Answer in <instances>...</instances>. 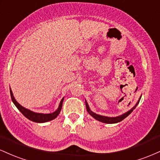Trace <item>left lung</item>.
<instances>
[{
	"label": "left lung",
	"mask_w": 160,
	"mask_h": 160,
	"mask_svg": "<svg viewBox=\"0 0 160 160\" xmlns=\"http://www.w3.org/2000/svg\"><path fill=\"white\" fill-rule=\"evenodd\" d=\"M140 99H141V98H140ZM140 99L138 100V102L136 105H135L134 108H132L130 111H128V112H126V113H125L124 114L119 116V117H108L101 116V115L96 114V113H93L92 111H90V109H89V105H88L87 102H86V110H87L88 113H89V114L92 116V117H94L95 120L100 121V122H104V123H117V122H120V121H122V120H124V119L126 118V117H128V116L129 115L130 113H131L133 111V110L135 109V108H136L138 104L139 103V101H140Z\"/></svg>",
	"instance_id": "left-lung-1"
}]
</instances>
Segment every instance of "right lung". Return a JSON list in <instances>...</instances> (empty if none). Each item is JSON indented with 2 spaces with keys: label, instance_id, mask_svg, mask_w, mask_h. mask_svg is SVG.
<instances>
[{
  "label": "right lung",
  "instance_id": "add662e5",
  "mask_svg": "<svg viewBox=\"0 0 160 160\" xmlns=\"http://www.w3.org/2000/svg\"><path fill=\"white\" fill-rule=\"evenodd\" d=\"M10 95L11 98H12V102H13L14 104L16 106V108L19 110V111L21 112L22 114L25 116L26 118L28 119V120L33 121V122H48V121H50L55 119L56 117L59 114L60 111H61L62 108V102H63L64 98L62 99L61 102H60L59 106H58V108L56 110V111L53 112L52 113H47V114H44V113H34V112L31 111L30 110H28L26 108H23L22 106H21L20 104L18 103L16 101L15 98H14L13 95H12V91L10 89Z\"/></svg>",
  "mask_w": 160,
  "mask_h": 160
}]
</instances>
